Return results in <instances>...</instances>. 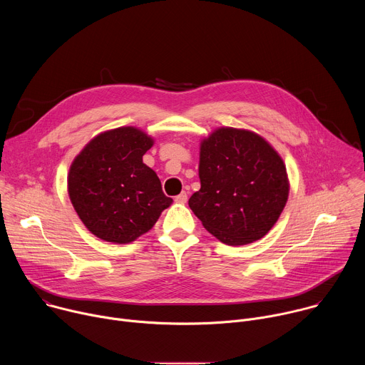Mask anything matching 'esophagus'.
I'll list each match as a JSON object with an SVG mask.
<instances>
[{
  "label": "esophagus",
  "mask_w": 365,
  "mask_h": 365,
  "mask_svg": "<svg viewBox=\"0 0 365 365\" xmlns=\"http://www.w3.org/2000/svg\"><path fill=\"white\" fill-rule=\"evenodd\" d=\"M175 200H176L178 203H186V200H187V193H186V192L179 193V195L175 197Z\"/></svg>",
  "instance_id": "esophagus-1"
}]
</instances>
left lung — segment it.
<instances>
[{"instance_id": "8db88e82", "label": "left lung", "mask_w": 365, "mask_h": 365, "mask_svg": "<svg viewBox=\"0 0 365 365\" xmlns=\"http://www.w3.org/2000/svg\"><path fill=\"white\" fill-rule=\"evenodd\" d=\"M200 189L189 199L193 214L227 245L263 238L289 197L286 165L259 134L218 127L200 140Z\"/></svg>"}]
</instances>
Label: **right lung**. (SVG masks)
<instances>
[{"mask_svg": "<svg viewBox=\"0 0 365 365\" xmlns=\"http://www.w3.org/2000/svg\"><path fill=\"white\" fill-rule=\"evenodd\" d=\"M154 138L137 127L93 137L73 159L68 193L83 225L95 237L128 244L148 232L173 202L160 179L143 163Z\"/></svg>", "mask_w": 365, "mask_h": 365, "instance_id": "right-lung-1", "label": "right lung"}]
</instances>
